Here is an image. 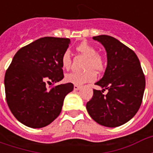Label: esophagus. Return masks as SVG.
<instances>
[{
  "label": "esophagus",
  "instance_id": "obj_1",
  "mask_svg": "<svg viewBox=\"0 0 153 153\" xmlns=\"http://www.w3.org/2000/svg\"><path fill=\"white\" fill-rule=\"evenodd\" d=\"M80 88H81V86H79V85H74V89L75 90V91L79 90Z\"/></svg>",
  "mask_w": 153,
  "mask_h": 153
}]
</instances>
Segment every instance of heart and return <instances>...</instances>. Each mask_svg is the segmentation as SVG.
<instances>
[{
	"label": "heart",
	"instance_id": "heart-1",
	"mask_svg": "<svg viewBox=\"0 0 153 153\" xmlns=\"http://www.w3.org/2000/svg\"><path fill=\"white\" fill-rule=\"evenodd\" d=\"M76 50L83 56L88 57L85 65V70L83 73H70L65 75V79L67 83L74 85H82L83 83L93 82L96 79V72H102L105 69V61L98 55L96 47L87 42H83L76 47ZM71 66V58L69 52L65 51L61 56V67L68 70Z\"/></svg>",
	"mask_w": 153,
	"mask_h": 153
}]
</instances>
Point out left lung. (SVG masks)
<instances>
[{"instance_id": "1", "label": "left lung", "mask_w": 153, "mask_h": 153, "mask_svg": "<svg viewBox=\"0 0 153 153\" xmlns=\"http://www.w3.org/2000/svg\"><path fill=\"white\" fill-rule=\"evenodd\" d=\"M94 40L102 44L107 53V66L103 77L95 84L103 89H93L87 102L92 118L106 127H117L131 120L141 106L145 89V76L137 55L116 38L100 35ZM106 89L108 93L103 94Z\"/></svg>"}]
</instances>
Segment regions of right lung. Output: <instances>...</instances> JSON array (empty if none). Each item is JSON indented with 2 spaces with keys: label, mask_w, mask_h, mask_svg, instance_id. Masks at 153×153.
Masks as SVG:
<instances>
[{
  "label": "right lung",
  "mask_w": 153,
  "mask_h": 153,
  "mask_svg": "<svg viewBox=\"0 0 153 153\" xmlns=\"http://www.w3.org/2000/svg\"><path fill=\"white\" fill-rule=\"evenodd\" d=\"M70 42L39 38L20 48L6 70V102L14 116L26 126L42 128L51 124L60 115L65 96L73 91V83L53 86L63 79L61 56Z\"/></svg>",
  "instance_id": "add662e5"
}]
</instances>
